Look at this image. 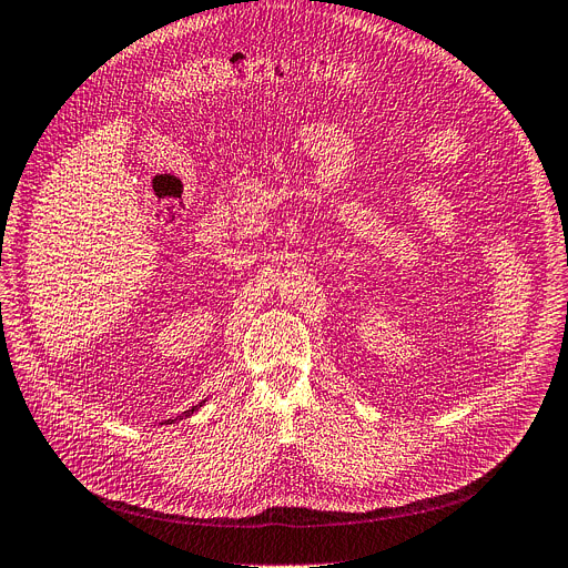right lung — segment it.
<instances>
[{
  "label": "right lung",
  "instance_id": "right-lung-1",
  "mask_svg": "<svg viewBox=\"0 0 568 568\" xmlns=\"http://www.w3.org/2000/svg\"><path fill=\"white\" fill-rule=\"evenodd\" d=\"M203 402H205V399H203ZM203 402H201V404H203ZM201 404H196V407H192V409H189V412H186V414H194V412H196V409H199V407H201ZM186 414H184V416H186ZM180 418H182V416H180Z\"/></svg>",
  "mask_w": 568,
  "mask_h": 568
}]
</instances>
